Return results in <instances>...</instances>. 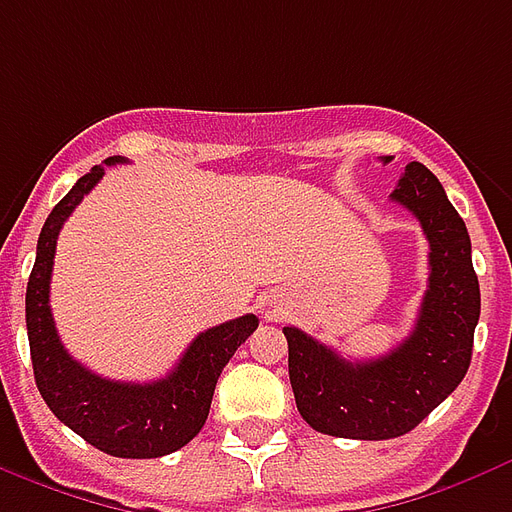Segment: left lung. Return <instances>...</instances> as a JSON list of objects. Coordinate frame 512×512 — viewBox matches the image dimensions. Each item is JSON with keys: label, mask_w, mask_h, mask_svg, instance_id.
I'll use <instances>...</instances> for the list:
<instances>
[{"label": "left lung", "mask_w": 512, "mask_h": 512, "mask_svg": "<svg viewBox=\"0 0 512 512\" xmlns=\"http://www.w3.org/2000/svg\"><path fill=\"white\" fill-rule=\"evenodd\" d=\"M391 200L412 211L429 238V290L410 336L380 358L347 361L309 333L282 328L295 404L320 434L401 437L456 391L472 361L480 285L464 219L420 162L407 165Z\"/></svg>", "instance_id": "obj_1"}]
</instances>
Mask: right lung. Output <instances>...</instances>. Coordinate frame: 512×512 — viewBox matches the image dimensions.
Masks as SVG:
<instances>
[{
    "instance_id": "obj_1",
    "label": "right lung",
    "mask_w": 512,
    "mask_h": 512,
    "mask_svg": "<svg viewBox=\"0 0 512 512\" xmlns=\"http://www.w3.org/2000/svg\"><path fill=\"white\" fill-rule=\"evenodd\" d=\"M124 162L108 157L105 165ZM105 168L94 165L54 206L37 238L32 276L26 285V333L37 391L64 426L102 453L119 458H160L198 437L211 410L214 388L233 352L257 328L255 314L198 333L176 369L154 382L105 380L64 350L51 314V271L59 230L89 195Z\"/></svg>"
}]
</instances>
